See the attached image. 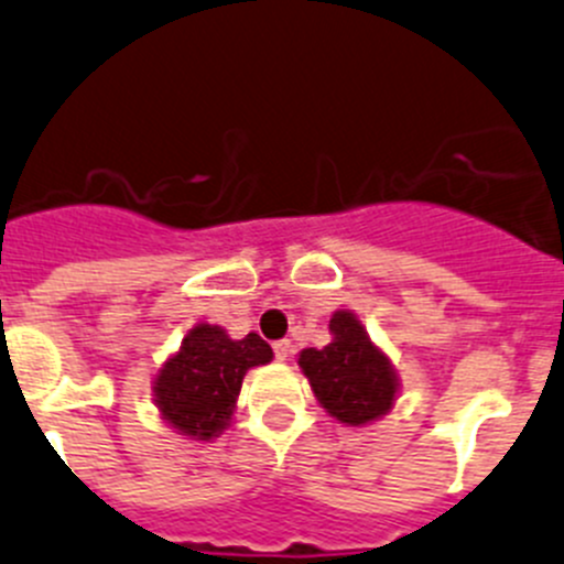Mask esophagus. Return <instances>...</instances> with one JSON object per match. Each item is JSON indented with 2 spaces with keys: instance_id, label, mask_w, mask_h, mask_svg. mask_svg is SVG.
Segmentation results:
<instances>
[{
  "instance_id": "obj_1",
  "label": "esophagus",
  "mask_w": 564,
  "mask_h": 564,
  "mask_svg": "<svg viewBox=\"0 0 564 564\" xmlns=\"http://www.w3.org/2000/svg\"><path fill=\"white\" fill-rule=\"evenodd\" d=\"M294 352V344L289 341V338H283V341H275V358L278 360H289V355Z\"/></svg>"
}]
</instances>
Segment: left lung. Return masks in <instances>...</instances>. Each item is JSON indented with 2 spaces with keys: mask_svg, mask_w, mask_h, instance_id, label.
I'll list each match as a JSON object with an SVG mask.
<instances>
[{
  "mask_svg": "<svg viewBox=\"0 0 564 564\" xmlns=\"http://www.w3.org/2000/svg\"><path fill=\"white\" fill-rule=\"evenodd\" d=\"M297 366L308 377L319 408L347 427L375 424L391 413L399 399L402 382L397 366L349 308L333 311L330 344L322 349L305 347Z\"/></svg>",
  "mask_w": 564,
  "mask_h": 564,
  "instance_id": "1",
  "label": "left lung"
}]
</instances>
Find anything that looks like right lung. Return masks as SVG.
Here are the masks:
<instances>
[{"label":"right lung","mask_w":564,"mask_h":564,"mask_svg":"<svg viewBox=\"0 0 564 564\" xmlns=\"http://www.w3.org/2000/svg\"><path fill=\"white\" fill-rule=\"evenodd\" d=\"M272 358L259 333L231 338L220 325L198 322L151 380L156 413L173 433L209 444L231 427L245 375Z\"/></svg>","instance_id":"obj_1"}]
</instances>
